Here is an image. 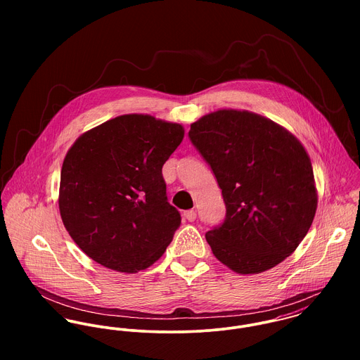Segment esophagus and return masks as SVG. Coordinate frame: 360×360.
<instances>
[{
	"instance_id": "obj_1",
	"label": "esophagus",
	"mask_w": 360,
	"mask_h": 360,
	"mask_svg": "<svg viewBox=\"0 0 360 360\" xmlns=\"http://www.w3.org/2000/svg\"><path fill=\"white\" fill-rule=\"evenodd\" d=\"M184 217L188 220V221H194L195 217H197V212L194 209H190V210H186L184 212Z\"/></svg>"
}]
</instances>
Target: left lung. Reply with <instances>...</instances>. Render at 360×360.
<instances>
[{
    "label": "left lung",
    "mask_w": 360,
    "mask_h": 360,
    "mask_svg": "<svg viewBox=\"0 0 360 360\" xmlns=\"http://www.w3.org/2000/svg\"><path fill=\"white\" fill-rule=\"evenodd\" d=\"M193 144L210 165L226 205L205 234L213 255L238 274L290 257L317 209L311 162L285 127L250 110L219 109L191 123Z\"/></svg>",
    "instance_id": "8db88e82"
}]
</instances>
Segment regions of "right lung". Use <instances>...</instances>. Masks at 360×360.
<instances>
[{"label":"right lung","instance_id":"add662e5","mask_svg":"<svg viewBox=\"0 0 360 360\" xmlns=\"http://www.w3.org/2000/svg\"><path fill=\"white\" fill-rule=\"evenodd\" d=\"M184 139L179 123L129 113L83 133L63 159L59 213L77 247L110 270L137 273L172 243L181 217L162 166Z\"/></svg>","mask_w":360,"mask_h":360}]
</instances>
